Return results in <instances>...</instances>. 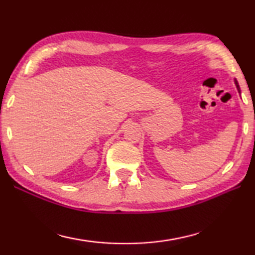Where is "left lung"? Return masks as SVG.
I'll return each mask as SVG.
<instances>
[{"label": "left lung", "mask_w": 255, "mask_h": 255, "mask_svg": "<svg viewBox=\"0 0 255 255\" xmlns=\"http://www.w3.org/2000/svg\"><path fill=\"white\" fill-rule=\"evenodd\" d=\"M234 83H235V86H236V88H238V92L241 94V89H240V86H239V83H238V80L234 79Z\"/></svg>", "instance_id": "8db88e82"}]
</instances>
